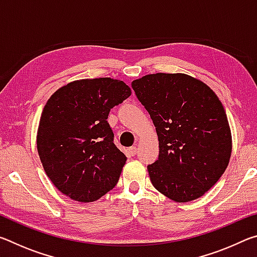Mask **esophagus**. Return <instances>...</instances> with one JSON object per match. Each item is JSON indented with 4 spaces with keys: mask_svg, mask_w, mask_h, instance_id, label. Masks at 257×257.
Returning a JSON list of instances; mask_svg holds the SVG:
<instances>
[{
    "mask_svg": "<svg viewBox=\"0 0 257 257\" xmlns=\"http://www.w3.org/2000/svg\"><path fill=\"white\" fill-rule=\"evenodd\" d=\"M129 153H130V155H136V153H137V147L136 146H133V147H130L129 149Z\"/></svg>",
    "mask_w": 257,
    "mask_h": 257,
    "instance_id": "34e87169",
    "label": "esophagus"
}]
</instances>
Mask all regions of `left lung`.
I'll use <instances>...</instances> for the list:
<instances>
[{
    "mask_svg": "<svg viewBox=\"0 0 257 257\" xmlns=\"http://www.w3.org/2000/svg\"><path fill=\"white\" fill-rule=\"evenodd\" d=\"M153 120L159 159L147 165L152 185L178 203L203 196L223 175L231 132L215 93L185 73H153L132 82Z\"/></svg>",
    "mask_w": 257,
    "mask_h": 257,
    "instance_id": "8db88e82",
    "label": "left lung"
}]
</instances>
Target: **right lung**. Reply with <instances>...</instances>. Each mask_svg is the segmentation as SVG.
<instances>
[{
    "instance_id": "obj_1",
    "label": "right lung",
    "mask_w": 257,
    "mask_h": 257,
    "mask_svg": "<svg viewBox=\"0 0 257 257\" xmlns=\"http://www.w3.org/2000/svg\"><path fill=\"white\" fill-rule=\"evenodd\" d=\"M130 95L122 80L81 79L61 87L44 106L38 155L53 185L73 201H96L119 181L127 158L106 119Z\"/></svg>"
}]
</instances>
